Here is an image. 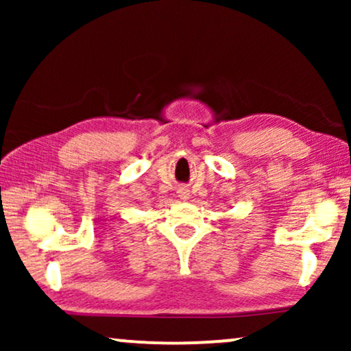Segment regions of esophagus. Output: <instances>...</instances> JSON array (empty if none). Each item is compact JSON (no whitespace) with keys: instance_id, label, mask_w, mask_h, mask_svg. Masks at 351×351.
I'll return each instance as SVG.
<instances>
[{"instance_id":"obj_1","label":"esophagus","mask_w":351,"mask_h":351,"mask_svg":"<svg viewBox=\"0 0 351 351\" xmlns=\"http://www.w3.org/2000/svg\"><path fill=\"white\" fill-rule=\"evenodd\" d=\"M177 193H179V198L180 199H189L190 198V190L185 189V186H180Z\"/></svg>"}]
</instances>
